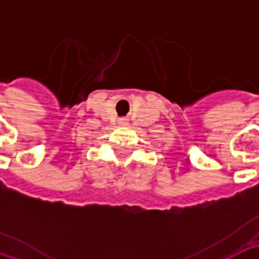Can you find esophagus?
I'll return each instance as SVG.
<instances>
[{"label": "esophagus", "mask_w": 259, "mask_h": 259, "mask_svg": "<svg viewBox=\"0 0 259 259\" xmlns=\"http://www.w3.org/2000/svg\"><path fill=\"white\" fill-rule=\"evenodd\" d=\"M120 123H126V119H120Z\"/></svg>", "instance_id": "1"}]
</instances>
